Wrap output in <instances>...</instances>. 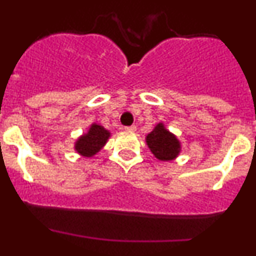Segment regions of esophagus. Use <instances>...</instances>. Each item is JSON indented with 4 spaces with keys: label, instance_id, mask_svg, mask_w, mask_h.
I'll list each match as a JSON object with an SVG mask.
<instances>
[{
    "label": "esophagus",
    "instance_id": "34e87169",
    "mask_svg": "<svg viewBox=\"0 0 256 256\" xmlns=\"http://www.w3.org/2000/svg\"><path fill=\"white\" fill-rule=\"evenodd\" d=\"M125 130L128 131H136V126L135 125H131V126H126Z\"/></svg>",
    "mask_w": 256,
    "mask_h": 256
}]
</instances>
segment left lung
Listing matches in <instances>:
<instances>
[{
    "instance_id": "obj_1",
    "label": "left lung",
    "mask_w": 256,
    "mask_h": 256,
    "mask_svg": "<svg viewBox=\"0 0 256 256\" xmlns=\"http://www.w3.org/2000/svg\"><path fill=\"white\" fill-rule=\"evenodd\" d=\"M146 144L154 156L160 161H172L180 152V142L178 138L170 132L162 122L157 124L146 136Z\"/></svg>"
}]
</instances>
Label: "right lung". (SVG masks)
Segmentation results:
<instances>
[{
	"mask_svg": "<svg viewBox=\"0 0 256 256\" xmlns=\"http://www.w3.org/2000/svg\"><path fill=\"white\" fill-rule=\"evenodd\" d=\"M109 138L110 132L106 128L98 124H92L88 132L80 136L76 140L74 148L82 156L92 157L105 146Z\"/></svg>",
	"mask_w": 256,
	"mask_h": 256,
	"instance_id": "1",
	"label": "right lung"
}]
</instances>
